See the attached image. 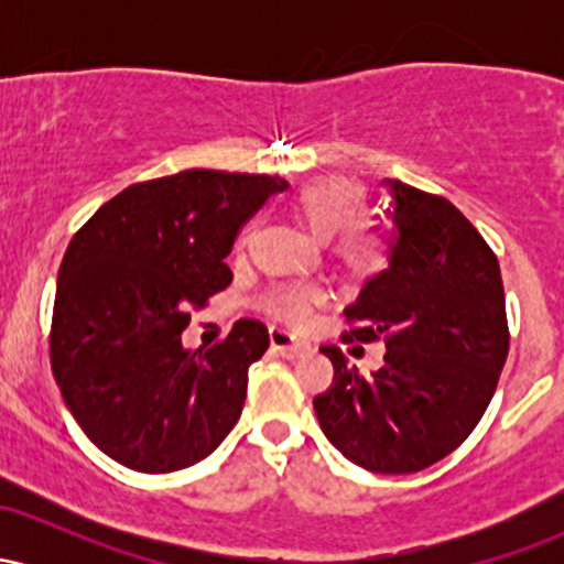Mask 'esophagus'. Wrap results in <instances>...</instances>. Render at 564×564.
I'll return each mask as SVG.
<instances>
[{"mask_svg": "<svg viewBox=\"0 0 564 564\" xmlns=\"http://www.w3.org/2000/svg\"><path fill=\"white\" fill-rule=\"evenodd\" d=\"M270 345H273V349H278L283 358H300V355H304L310 349L307 341L296 339V336L286 332V328H278V326L270 328Z\"/></svg>", "mask_w": 564, "mask_h": 564, "instance_id": "1", "label": "esophagus"}]
</instances>
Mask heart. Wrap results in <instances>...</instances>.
I'll list each match as a JSON object with an SVG mask.
<instances>
[{
  "label": "heart",
  "instance_id": "1",
  "mask_svg": "<svg viewBox=\"0 0 564 564\" xmlns=\"http://www.w3.org/2000/svg\"><path fill=\"white\" fill-rule=\"evenodd\" d=\"M291 209L304 230L318 241H332L334 257L347 273L371 275L384 264V246L360 219L366 215V196L360 185L345 177H323L296 191ZM323 300L318 289L281 286L268 296V307L278 318L300 323Z\"/></svg>",
  "mask_w": 564,
  "mask_h": 564
}]
</instances>
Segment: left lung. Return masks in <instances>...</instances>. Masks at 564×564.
Instances as JSON below:
<instances>
[{
    "instance_id": "1",
    "label": "left lung",
    "mask_w": 564,
    "mask_h": 564,
    "mask_svg": "<svg viewBox=\"0 0 564 564\" xmlns=\"http://www.w3.org/2000/svg\"><path fill=\"white\" fill-rule=\"evenodd\" d=\"M390 193L387 268L347 304V339L384 341L366 377L339 347H321L334 381L313 400L323 435L379 475H411L467 440L494 398L509 332L496 254L451 200L400 180Z\"/></svg>"
}]
</instances>
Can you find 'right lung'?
<instances>
[{"mask_svg": "<svg viewBox=\"0 0 564 564\" xmlns=\"http://www.w3.org/2000/svg\"><path fill=\"white\" fill-rule=\"evenodd\" d=\"M289 183L185 170L129 185L70 238L50 336L68 411L113 462L166 475L209 456L236 426L249 366L270 347L241 318L228 339L187 349L191 307L232 281L225 257L241 225Z\"/></svg>", "mask_w": 564, "mask_h": 564, "instance_id": "right-lung-1", "label": "right lung"}]
</instances>
